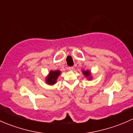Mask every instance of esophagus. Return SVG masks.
<instances>
[{
	"instance_id": "obj_1",
	"label": "esophagus",
	"mask_w": 133,
	"mask_h": 133,
	"mask_svg": "<svg viewBox=\"0 0 133 133\" xmlns=\"http://www.w3.org/2000/svg\"><path fill=\"white\" fill-rule=\"evenodd\" d=\"M73 69H74L73 67H69V68H68V69H69V71H72L73 70Z\"/></svg>"
}]
</instances>
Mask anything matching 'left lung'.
<instances>
[{
  "label": "left lung",
  "mask_w": 133,
  "mask_h": 133,
  "mask_svg": "<svg viewBox=\"0 0 133 133\" xmlns=\"http://www.w3.org/2000/svg\"><path fill=\"white\" fill-rule=\"evenodd\" d=\"M82 74L84 75V76L88 79V80H91L92 79V73L91 70H89V69H82Z\"/></svg>",
  "instance_id": "left-lung-1"
}]
</instances>
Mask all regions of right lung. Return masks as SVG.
I'll return each instance as SVG.
<instances>
[{"label": "right lung", "mask_w": 133, "mask_h": 133, "mask_svg": "<svg viewBox=\"0 0 133 133\" xmlns=\"http://www.w3.org/2000/svg\"><path fill=\"white\" fill-rule=\"evenodd\" d=\"M62 72L59 70H51L48 75L45 76V82L48 85H54L57 83L58 76Z\"/></svg>", "instance_id": "obj_1"}]
</instances>
